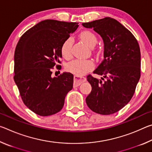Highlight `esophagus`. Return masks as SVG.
<instances>
[{"label": "esophagus", "mask_w": 152, "mask_h": 152, "mask_svg": "<svg viewBox=\"0 0 152 152\" xmlns=\"http://www.w3.org/2000/svg\"><path fill=\"white\" fill-rule=\"evenodd\" d=\"M86 80V78H82V77H80L78 76L75 75L74 76V86H78Z\"/></svg>", "instance_id": "34e87169"}]
</instances>
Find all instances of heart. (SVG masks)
Here are the masks:
<instances>
[{"instance_id":"1","label":"heart","mask_w":152,"mask_h":152,"mask_svg":"<svg viewBox=\"0 0 152 152\" xmlns=\"http://www.w3.org/2000/svg\"><path fill=\"white\" fill-rule=\"evenodd\" d=\"M80 38L82 42L90 47H94L97 43V38L93 33L90 31H84L80 34ZM73 39L69 37L63 42L60 51L62 57L69 59L72 53ZM94 64L91 60H74L66 64V69L69 72L76 74V76H83L87 72L93 70Z\"/></svg>"}]
</instances>
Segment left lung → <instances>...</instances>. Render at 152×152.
Returning a JSON list of instances; mask_svg holds the SVG:
<instances>
[{
  "mask_svg": "<svg viewBox=\"0 0 152 152\" xmlns=\"http://www.w3.org/2000/svg\"><path fill=\"white\" fill-rule=\"evenodd\" d=\"M104 42V60L87 76L92 91L86 98L88 107L101 115H110L124 107L134 94L141 75V53L137 39L119 21L110 17L84 23Z\"/></svg>",
  "mask_w": 152,
  "mask_h": 152,
  "instance_id": "obj_1",
  "label": "left lung"
}]
</instances>
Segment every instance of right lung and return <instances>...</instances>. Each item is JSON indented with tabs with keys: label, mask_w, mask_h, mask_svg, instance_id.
<instances>
[{
	"label": "right lung",
	"mask_w": 152,
	"mask_h": 152,
	"mask_svg": "<svg viewBox=\"0 0 152 152\" xmlns=\"http://www.w3.org/2000/svg\"><path fill=\"white\" fill-rule=\"evenodd\" d=\"M78 23L42 20L27 30L18 42L14 56V80L24 104L40 116L63 108L73 88L74 76L64 72L51 77L53 67L60 70L61 46L79 25Z\"/></svg>",
	"instance_id": "add662e5"
}]
</instances>
